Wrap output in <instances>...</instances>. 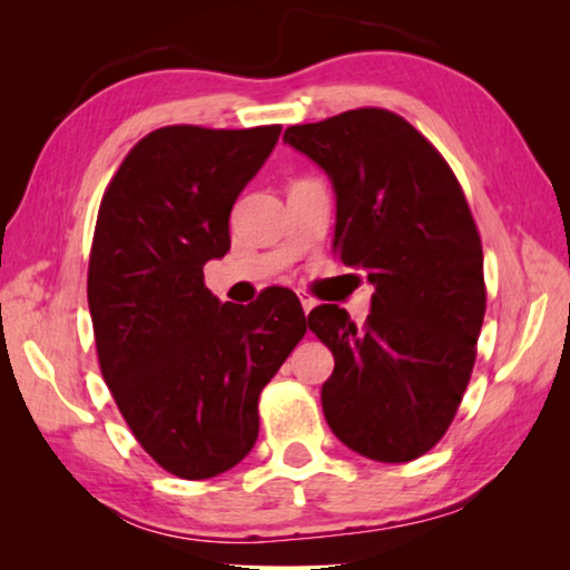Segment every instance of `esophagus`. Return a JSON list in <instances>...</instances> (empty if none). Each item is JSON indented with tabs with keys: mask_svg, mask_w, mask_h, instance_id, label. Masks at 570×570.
Wrapping results in <instances>:
<instances>
[{
	"mask_svg": "<svg viewBox=\"0 0 570 570\" xmlns=\"http://www.w3.org/2000/svg\"><path fill=\"white\" fill-rule=\"evenodd\" d=\"M298 302H302L304 314H308V312H312V308L316 306V298H314V296H308L306 292H298Z\"/></svg>",
	"mask_w": 570,
	"mask_h": 570,
	"instance_id": "1",
	"label": "esophagus"
}]
</instances>
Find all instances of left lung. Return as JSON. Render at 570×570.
<instances>
[{"mask_svg": "<svg viewBox=\"0 0 570 570\" xmlns=\"http://www.w3.org/2000/svg\"><path fill=\"white\" fill-rule=\"evenodd\" d=\"M284 142L332 180V250L372 284L364 326L336 304L306 316L334 354L326 424L377 462H410L445 435L485 316L482 246L445 158L390 110L292 125Z\"/></svg>", "mask_w": 570, "mask_h": 570, "instance_id": "obj_1", "label": "left lung"}]
</instances>
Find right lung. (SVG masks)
Masks as SVG:
<instances>
[{
    "label": "right lung",
    "instance_id": "1",
    "mask_svg": "<svg viewBox=\"0 0 570 570\" xmlns=\"http://www.w3.org/2000/svg\"><path fill=\"white\" fill-rule=\"evenodd\" d=\"M278 132L153 130L100 204L88 304L102 377L142 450L186 480L216 478L248 455L258 394L306 334L288 288L240 306L204 282V266L230 248V208Z\"/></svg>",
    "mask_w": 570,
    "mask_h": 570
}]
</instances>
